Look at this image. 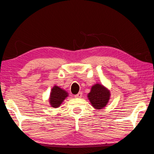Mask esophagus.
Here are the masks:
<instances>
[{
    "label": "esophagus",
    "mask_w": 154,
    "mask_h": 154,
    "mask_svg": "<svg viewBox=\"0 0 154 154\" xmlns=\"http://www.w3.org/2000/svg\"><path fill=\"white\" fill-rule=\"evenodd\" d=\"M82 92H79V93L77 94L76 95H75V98H81V97H82Z\"/></svg>",
    "instance_id": "1"
}]
</instances>
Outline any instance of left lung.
Wrapping results in <instances>:
<instances>
[{"label": "left lung", "mask_w": 154, "mask_h": 154, "mask_svg": "<svg viewBox=\"0 0 154 154\" xmlns=\"http://www.w3.org/2000/svg\"><path fill=\"white\" fill-rule=\"evenodd\" d=\"M89 101L95 109H103L108 104L110 92L103 85L97 84L92 86L91 90L88 94Z\"/></svg>", "instance_id": "8db88e82"}]
</instances>
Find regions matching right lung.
<instances>
[{"mask_svg":"<svg viewBox=\"0 0 154 154\" xmlns=\"http://www.w3.org/2000/svg\"><path fill=\"white\" fill-rule=\"evenodd\" d=\"M68 92L58 87L57 86H53L51 89L49 97V103L53 108H58L64 100L68 97Z\"/></svg>","mask_w":154,"mask_h":154,"instance_id":"obj_1","label":"right lung"}]
</instances>
